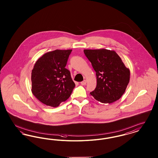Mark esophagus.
I'll return each instance as SVG.
<instances>
[{
  "mask_svg": "<svg viewBox=\"0 0 158 158\" xmlns=\"http://www.w3.org/2000/svg\"><path fill=\"white\" fill-rule=\"evenodd\" d=\"M81 84L82 85H85L86 84V80H84L83 81L81 82Z\"/></svg>",
  "mask_w": 158,
  "mask_h": 158,
  "instance_id": "obj_1",
  "label": "esophagus"
}]
</instances>
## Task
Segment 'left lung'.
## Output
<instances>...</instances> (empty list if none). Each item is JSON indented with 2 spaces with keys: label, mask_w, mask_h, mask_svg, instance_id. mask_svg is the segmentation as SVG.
<instances>
[{
  "label": "left lung",
  "mask_w": 158,
  "mask_h": 158,
  "mask_svg": "<svg viewBox=\"0 0 158 158\" xmlns=\"http://www.w3.org/2000/svg\"><path fill=\"white\" fill-rule=\"evenodd\" d=\"M83 52L96 72L97 86L90 95L104 104H111L118 100L129 83V69L114 50L87 49Z\"/></svg>",
  "instance_id": "1"
}]
</instances>
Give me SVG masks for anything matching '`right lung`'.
Wrapping results in <instances>:
<instances>
[{"label": "right lung", "instance_id": "1", "mask_svg": "<svg viewBox=\"0 0 158 158\" xmlns=\"http://www.w3.org/2000/svg\"><path fill=\"white\" fill-rule=\"evenodd\" d=\"M72 51L47 52L35 62L31 73V91L43 104L57 107L70 96L75 84L65 67Z\"/></svg>", "mask_w": 158, "mask_h": 158}]
</instances>
